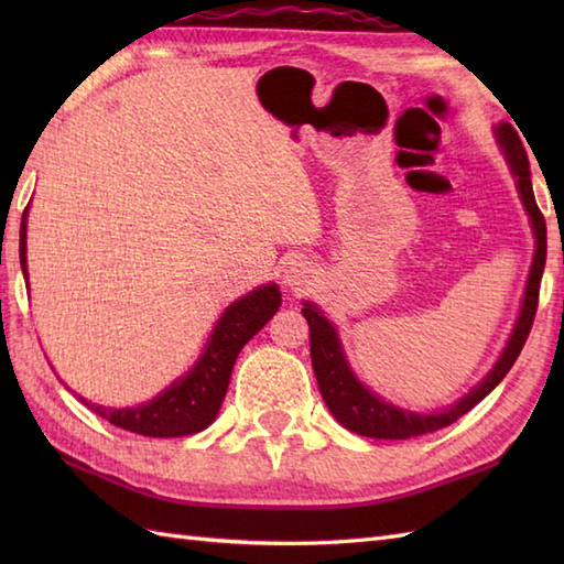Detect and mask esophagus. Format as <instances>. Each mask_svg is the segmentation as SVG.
<instances>
[{"instance_id": "34e87169", "label": "esophagus", "mask_w": 564, "mask_h": 564, "mask_svg": "<svg viewBox=\"0 0 564 564\" xmlns=\"http://www.w3.org/2000/svg\"><path fill=\"white\" fill-rule=\"evenodd\" d=\"M307 279H310V269H307V263H303V261H291L283 271V283L289 285V289H295V291L303 289Z\"/></svg>"}]
</instances>
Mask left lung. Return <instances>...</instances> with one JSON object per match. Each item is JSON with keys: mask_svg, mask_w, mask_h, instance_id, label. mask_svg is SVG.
<instances>
[{"mask_svg": "<svg viewBox=\"0 0 564 564\" xmlns=\"http://www.w3.org/2000/svg\"><path fill=\"white\" fill-rule=\"evenodd\" d=\"M495 138L513 174V182H517V191L523 208L529 213L531 230L535 237V254H533L529 281H525L521 313H519L517 325L511 329V337L505 346V351H501V356L497 358L492 370H489V373L477 382L465 398L446 406V410L431 412V414L410 412L404 410V406L382 400L380 394L368 390L364 382L356 378L349 358L344 354L337 327L332 325L315 303L310 301L303 303V315L310 325V356H313V370L322 392V400H325V404L329 406L332 416L337 419L341 426L354 431V434H361L368 438L402 441V438L424 436V434H431V431H438L443 426L458 422L463 414L470 412L477 402H482L487 394L499 386L501 378H505L511 370V366L517 364L523 344L529 339V332L538 310V289H541V279L545 269V249H547L545 218L533 196L531 166L519 140V133L509 123H499L495 128Z\"/></svg>", "mask_w": 564, "mask_h": 564, "instance_id": "1", "label": "left lung"}]
</instances>
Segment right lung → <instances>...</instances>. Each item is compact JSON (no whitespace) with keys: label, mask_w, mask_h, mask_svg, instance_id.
Segmentation results:
<instances>
[{"label":"right lung","mask_w":564,"mask_h":564,"mask_svg":"<svg viewBox=\"0 0 564 564\" xmlns=\"http://www.w3.org/2000/svg\"><path fill=\"white\" fill-rule=\"evenodd\" d=\"M26 218L29 208L21 218V271L29 281L26 267ZM281 307V291L275 283H267L261 289L239 297V301L225 307L220 319L215 322L210 337L203 346L198 361L188 368V373L176 378L172 386L154 394L152 400L135 406H104L79 398L94 414H99L113 426L133 431L140 436L152 438H174L198 434L208 429L220 412L227 386H230L232 366L242 346L267 325Z\"/></svg>","instance_id":"right-lung-1"}]
</instances>
